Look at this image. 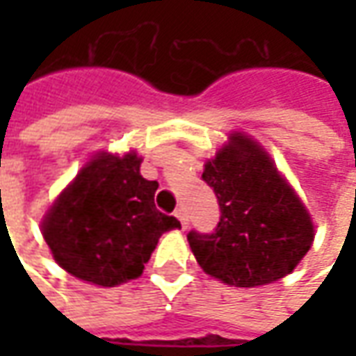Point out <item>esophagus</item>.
Masks as SVG:
<instances>
[{"label":"esophagus","instance_id":"1","mask_svg":"<svg viewBox=\"0 0 356 356\" xmlns=\"http://www.w3.org/2000/svg\"><path fill=\"white\" fill-rule=\"evenodd\" d=\"M175 216H177V219L181 221V225H183V229H186V227H188V213H186V209L181 206V208L175 211Z\"/></svg>","mask_w":356,"mask_h":356}]
</instances>
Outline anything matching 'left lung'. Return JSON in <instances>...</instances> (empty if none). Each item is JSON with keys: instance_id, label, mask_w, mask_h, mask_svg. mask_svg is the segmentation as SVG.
<instances>
[{"instance_id": "obj_1", "label": "left lung", "mask_w": 356, "mask_h": 356, "mask_svg": "<svg viewBox=\"0 0 356 356\" xmlns=\"http://www.w3.org/2000/svg\"><path fill=\"white\" fill-rule=\"evenodd\" d=\"M202 179L219 202L216 231L186 234L204 273L255 288L290 275L313 244L314 227L296 191L254 139L232 133Z\"/></svg>"}]
</instances>
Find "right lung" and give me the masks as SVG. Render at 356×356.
<instances>
[{"label": "right lung", "instance_id": "right-lung-1", "mask_svg": "<svg viewBox=\"0 0 356 356\" xmlns=\"http://www.w3.org/2000/svg\"><path fill=\"white\" fill-rule=\"evenodd\" d=\"M135 152H99L60 193L42 223L55 261L80 280L118 286L143 275L163 232L181 229L154 206L156 181Z\"/></svg>", "mask_w": 356, "mask_h": 356}]
</instances>
